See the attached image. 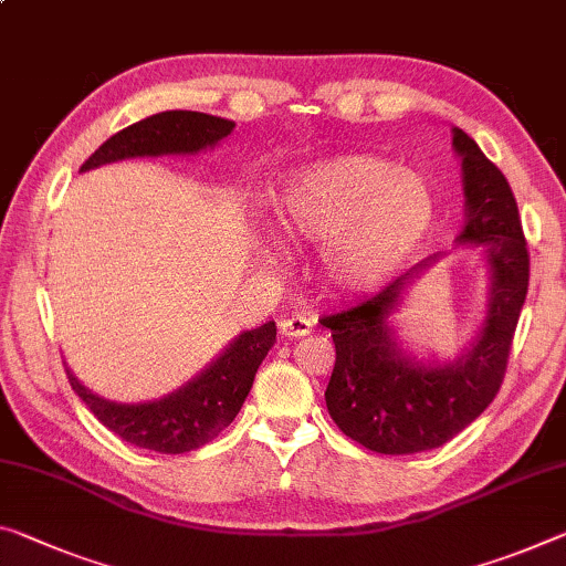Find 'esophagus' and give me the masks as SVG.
Wrapping results in <instances>:
<instances>
[{"label":"esophagus","mask_w":566,"mask_h":566,"mask_svg":"<svg viewBox=\"0 0 566 566\" xmlns=\"http://www.w3.org/2000/svg\"><path fill=\"white\" fill-rule=\"evenodd\" d=\"M280 332L284 337H307L312 332V317L310 315H292L280 322Z\"/></svg>","instance_id":"1"}]
</instances>
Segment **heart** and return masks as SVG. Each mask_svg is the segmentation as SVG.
Returning <instances> with one entry per match:
<instances>
[{
    "label": "heart",
    "mask_w": 566,
    "mask_h": 566,
    "mask_svg": "<svg viewBox=\"0 0 566 566\" xmlns=\"http://www.w3.org/2000/svg\"><path fill=\"white\" fill-rule=\"evenodd\" d=\"M280 227L322 244L327 280L349 294L388 284L426 247L438 221V196L418 170L396 160L349 154L294 170L276 186Z\"/></svg>",
    "instance_id": "b5f03b06"
}]
</instances>
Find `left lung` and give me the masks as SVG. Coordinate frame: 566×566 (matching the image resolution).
<instances>
[{
  "mask_svg": "<svg viewBox=\"0 0 566 566\" xmlns=\"http://www.w3.org/2000/svg\"><path fill=\"white\" fill-rule=\"evenodd\" d=\"M461 156L465 223L459 244L486 251L489 310L471 347L453 363H420L398 345L388 317L406 286L436 262L416 264L370 300L322 319L335 339L325 390L337 428L375 453L406 455L443 446L473 423L504 382L511 343L528 290L522 217L504 174L476 140L453 128Z\"/></svg>",
  "mask_w": 566,
  "mask_h": 566,
  "instance_id": "8db88e82",
  "label": "left lung"
}]
</instances>
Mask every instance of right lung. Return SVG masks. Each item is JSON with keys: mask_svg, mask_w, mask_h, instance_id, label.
Here are the masks:
<instances>
[{"mask_svg": "<svg viewBox=\"0 0 566 566\" xmlns=\"http://www.w3.org/2000/svg\"><path fill=\"white\" fill-rule=\"evenodd\" d=\"M234 130V120L193 111H166L138 120L107 138L83 168L138 156H196L213 148ZM276 343V325L247 329L201 375L170 396L150 402H115L95 396L73 373L67 380L101 423L138 448L156 453H186L217 438L237 412L254 382L259 365Z\"/></svg>", "mask_w": 566, "mask_h": 566, "instance_id": "1", "label": "right lung"}]
</instances>
